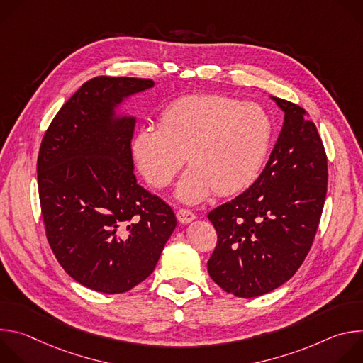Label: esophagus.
<instances>
[{
	"instance_id": "1",
	"label": "esophagus",
	"mask_w": 363,
	"mask_h": 363,
	"mask_svg": "<svg viewBox=\"0 0 363 363\" xmlns=\"http://www.w3.org/2000/svg\"><path fill=\"white\" fill-rule=\"evenodd\" d=\"M177 218H178V221H179L181 224H188V223H191V221L195 220V214H194L192 211L186 210V208H179V210L177 211Z\"/></svg>"
}]
</instances>
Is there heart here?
<instances>
[{
  "label": "heart",
  "mask_w": 363,
  "mask_h": 363,
  "mask_svg": "<svg viewBox=\"0 0 363 363\" xmlns=\"http://www.w3.org/2000/svg\"><path fill=\"white\" fill-rule=\"evenodd\" d=\"M273 135L263 108L218 94L181 97L162 112L160 128H143L133 140L140 174L155 188L168 186L185 157L191 165L177 195L199 202L211 191L234 194L262 169Z\"/></svg>",
  "instance_id": "heart-1"
}]
</instances>
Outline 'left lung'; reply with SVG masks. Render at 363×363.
Returning a JSON list of instances; mask_svg holds the SVG:
<instances>
[{
    "label": "left lung",
    "instance_id": "8db88e82",
    "mask_svg": "<svg viewBox=\"0 0 363 363\" xmlns=\"http://www.w3.org/2000/svg\"><path fill=\"white\" fill-rule=\"evenodd\" d=\"M273 100L284 123L266 168L248 189L208 213L217 231L210 277L242 298L277 289L300 269L328 191V157L316 125L296 103Z\"/></svg>",
    "mask_w": 363,
    "mask_h": 363
}]
</instances>
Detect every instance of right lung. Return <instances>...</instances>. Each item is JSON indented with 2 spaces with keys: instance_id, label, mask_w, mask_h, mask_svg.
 I'll list each match as a JSON object with an SVG mask.
<instances>
[{
  "instance_id": "add662e5",
  "label": "right lung",
  "mask_w": 363,
  "mask_h": 363,
  "mask_svg": "<svg viewBox=\"0 0 363 363\" xmlns=\"http://www.w3.org/2000/svg\"><path fill=\"white\" fill-rule=\"evenodd\" d=\"M150 79L86 82L45 130L37 160L45 237L65 272L91 290L118 294L150 276L177 227L171 206L136 182L135 118L123 99Z\"/></svg>"
}]
</instances>
